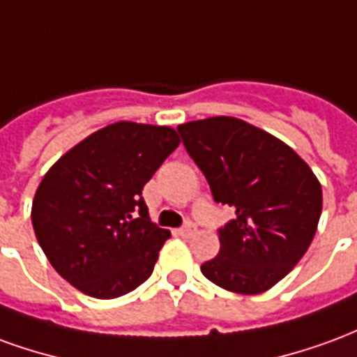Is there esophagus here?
Instances as JSON below:
<instances>
[{"label":"esophagus","mask_w":357,"mask_h":357,"mask_svg":"<svg viewBox=\"0 0 357 357\" xmlns=\"http://www.w3.org/2000/svg\"><path fill=\"white\" fill-rule=\"evenodd\" d=\"M195 231H197V225H195L193 222H187L185 225L179 227V235H183V237H191Z\"/></svg>","instance_id":"34e87169"}]
</instances>
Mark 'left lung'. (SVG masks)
<instances>
[{
	"label": "left lung",
	"mask_w": 357,
	"mask_h": 357,
	"mask_svg": "<svg viewBox=\"0 0 357 357\" xmlns=\"http://www.w3.org/2000/svg\"><path fill=\"white\" fill-rule=\"evenodd\" d=\"M214 201L235 208L218 229L220 252L202 275L225 291L271 289L306 255L321 216V185L289 145L239 118L178 126Z\"/></svg>",
	"instance_id": "left-lung-1"
}]
</instances>
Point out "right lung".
<instances>
[{"label": "right lung", "instance_id": "add662e5", "mask_svg": "<svg viewBox=\"0 0 357 357\" xmlns=\"http://www.w3.org/2000/svg\"><path fill=\"white\" fill-rule=\"evenodd\" d=\"M178 145L168 126L116 122L51 166L36 191L32 225L59 275L102 300L147 281L170 231L151 222L141 191Z\"/></svg>", "mask_w": 357, "mask_h": 357}]
</instances>
